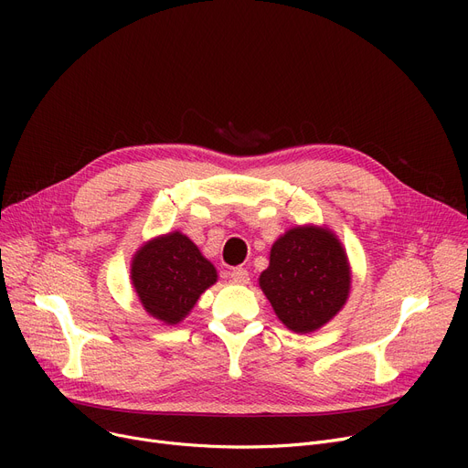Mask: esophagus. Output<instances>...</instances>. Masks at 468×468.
Returning <instances> with one entry per match:
<instances>
[{
    "label": "esophagus",
    "mask_w": 468,
    "mask_h": 468,
    "mask_svg": "<svg viewBox=\"0 0 468 468\" xmlns=\"http://www.w3.org/2000/svg\"><path fill=\"white\" fill-rule=\"evenodd\" d=\"M231 281L235 284H249L250 282V277H249V271L244 267H235L231 271Z\"/></svg>",
    "instance_id": "obj_1"
}]
</instances>
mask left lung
<instances>
[{
    "label": "left lung",
    "mask_w": 468,
    "mask_h": 468,
    "mask_svg": "<svg viewBox=\"0 0 468 468\" xmlns=\"http://www.w3.org/2000/svg\"><path fill=\"white\" fill-rule=\"evenodd\" d=\"M260 286L288 330L314 332L332 321L349 298L347 254L326 228H292L271 247Z\"/></svg>",
    "instance_id": "obj_1"
}]
</instances>
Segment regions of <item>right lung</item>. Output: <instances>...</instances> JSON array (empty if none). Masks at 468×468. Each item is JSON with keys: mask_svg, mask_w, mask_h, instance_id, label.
<instances>
[{"mask_svg": "<svg viewBox=\"0 0 468 468\" xmlns=\"http://www.w3.org/2000/svg\"><path fill=\"white\" fill-rule=\"evenodd\" d=\"M216 279V267L180 231L147 240L131 263L142 307L165 324L184 321Z\"/></svg>", "mask_w": 468, "mask_h": 468, "instance_id": "obj_1", "label": "right lung"}]
</instances>
